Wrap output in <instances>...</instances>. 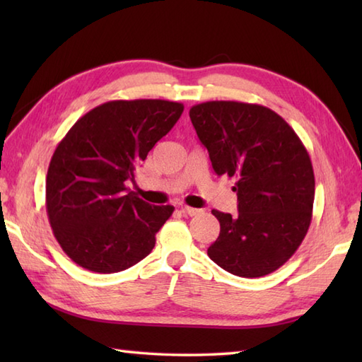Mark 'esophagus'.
Returning a JSON list of instances; mask_svg holds the SVG:
<instances>
[{
    "label": "esophagus",
    "instance_id": "34e87169",
    "mask_svg": "<svg viewBox=\"0 0 362 362\" xmlns=\"http://www.w3.org/2000/svg\"><path fill=\"white\" fill-rule=\"evenodd\" d=\"M182 213H185V214H188V216H197L199 213H201L202 210H199V209H193V206H182Z\"/></svg>",
    "mask_w": 362,
    "mask_h": 362
}]
</instances>
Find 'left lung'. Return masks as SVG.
<instances>
[{
  "mask_svg": "<svg viewBox=\"0 0 362 362\" xmlns=\"http://www.w3.org/2000/svg\"><path fill=\"white\" fill-rule=\"evenodd\" d=\"M214 173L235 179L238 214L213 210L221 232L209 257L224 271L257 279L281 267L308 232L314 171L286 121L264 105L209 101L189 109Z\"/></svg>",
  "mask_w": 362,
  "mask_h": 362,
  "instance_id": "obj_1",
  "label": "left lung"
}]
</instances>
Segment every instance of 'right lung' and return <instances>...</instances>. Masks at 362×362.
<instances>
[{
    "label": "right lung",
    "instance_id": "add662e5",
    "mask_svg": "<svg viewBox=\"0 0 362 362\" xmlns=\"http://www.w3.org/2000/svg\"><path fill=\"white\" fill-rule=\"evenodd\" d=\"M182 112L183 104L165 99L109 101L76 121L57 144L46 175V213L76 264L112 274L149 255L174 206L144 202L126 183Z\"/></svg>",
    "mask_w": 362,
    "mask_h": 362
}]
</instances>
